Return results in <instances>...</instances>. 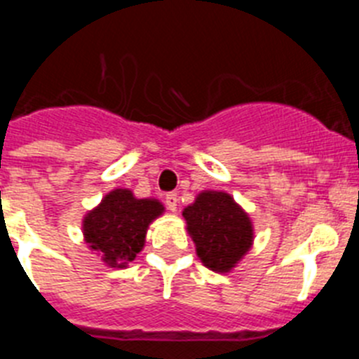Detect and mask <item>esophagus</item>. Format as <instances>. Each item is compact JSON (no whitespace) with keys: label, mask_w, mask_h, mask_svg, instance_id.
<instances>
[{"label":"esophagus","mask_w":359,"mask_h":359,"mask_svg":"<svg viewBox=\"0 0 359 359\" xmlns=\"http://www.w3.org/2000/svg\"><path fill=\"white\" fill-rule=\"evenodd\" d=\"M163 201H165V205H167V208H169L170 212H176V208H177V194H176V192H169V194H165Z\"/></svg>","instance_id":"obj_1"}]
</instances>
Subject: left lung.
<instances>
[{"mask_svg": "<svg viewBox=\"0 0 359 359\" xmlns=\"http://www.w3.org/2000/svg\"><path fill=\"white\" fill-rule=\"evenodd\" d=\"M183 217L203 264L219 273L230 271L252 246L250 217L226 192H201Z\"/></svg>", "mask_w": 359, "mask_h": 359, "instance_id": "obj_1", "label": "left lung"}]
</instances>
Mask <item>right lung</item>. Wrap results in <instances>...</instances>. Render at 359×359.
I'll return each mask as SVG.
<instances>
[{
    "label": "right lung",
    "instance_id": "add662e5",
    "mask_svg": "<svg viewBox=\"0 0 359 359\" xmlns=\"http://www.w3.org/2000/svg\"><path fill=\"white\" fill-rule=\"evenodd\" d=\"M161 212L163 205L156 199H136L128 189L113 190L86 215V243L102 253L111 268H123L144 248L145 231Z\"/></svg>",
    "mask_w": 359,
    "mask_h": 359
}]
</instances>
